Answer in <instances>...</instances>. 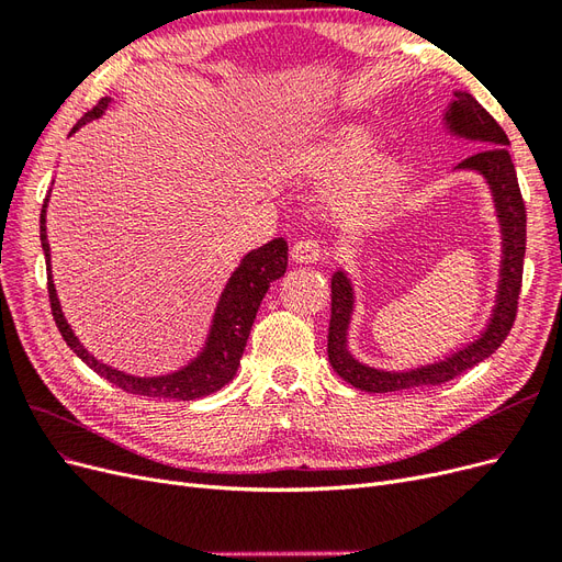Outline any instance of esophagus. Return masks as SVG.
Wrapping results in <instances>:
<instances>
[{"instance_id": "obj_1", "label": "esophagus", "mask_w": 562, "mask_h": 562, "mask_svg": "<svg viewBox=\"0 0 562 562\" xmlns=\"http://www.w3.org/2000/svg\"><path fill=\"white\" fill-rule=\"evenodd\" d=\"M321 244L316 239H300L293 244V250H291V258L295 262H302V265H312V262H318L321 260Z\"/></svg>"}]
</instances>
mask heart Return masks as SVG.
<instances>
[{"label":"heart","mask_w":562,"mask_h":562,"mask_svg":"<svg viewBox=\"0 0 562 562\" xmlns=\"http://www.w3.org/2000/svg\"><path fill=\"white\" fill-rule=\"evenodd\" d=\"M372 151H375V140L368 131H347L314 157L312 176L323 184H347L368 166ZM389 180L391 171L386 166L370 168L368 173L359 178V182L351 184L345 201L347 211L363 215L375 209L386 192Z\"/></svg>","instance_id":"obj_1"}]
</instances>
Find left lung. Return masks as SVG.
<instances>
[{"instance_id": "8db88e82", "label": "left lung", "mask_w": 562, "mask_h": 562, "mask_svg": "<svg viewBox=\"0 0 562 562\" xmlns=\"http://www.w3.org/2000/svg\"><path fill=\"white\" fill-rule=\"evenodd\" d=\"M454 103L448 112V124L454 133L464 138L483 143L479 151L467 157L459 168H473L487 178L492 194L502 220L504 232V260H502V281H499V300L495 307L487 330L479 342L457 351L450 359L436 366L417 368L411 372H382L359 363L347 351V326L351 316V285L342 271H337L330 283V328H328V359L335 372L351 386L370 391V394H386V391H403L417 386H436L450 382L485 361L490 353H495L506 335L512 333L514 321L518 316V300L522 285V260H525V241H527V213L525 201L518 187L516 168L508 155V138L504 128L497 124L479 100L471 93H454Z\"/></svg>"}]
</instances>
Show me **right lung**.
Wrapping results in <instances>:
<instances>
[{
  "label": "right lung",
  "mask_w": 562,
  "mask_h": 562,
  "mask_svg": "<svg viewBox=\"0 0 562 562\" xmlns=\"http://www.w3.org/2000/svg\"><path fill=\"white\" fill-rule=\"evenodd\" d=\"M108 103L110 98L98 100V105L83 114L75 124L72 133L79 126L91 122V119L103 114ZM46 203H48V196L44 199L42 215H40V236H42L44 255H46L50 314H54V321L67 347H70L83 363H87L91 370H95L100 378H105L114 386L124 389L126 394H138L147 398L194 401V398L213 394V391L223 389L229 380H234L236 368H239L241 353L248 342L255 314L260 310V302L269 291V285L285 274L288 244L283 239H274L265 244L262 248L248 252L241 267L234 271V277L229 279L223 297H220L206 349H203V353L196 361H192L190 366L178 372H171V375L133 378V375H126V372H119V370H112L110 366L98 363L93 356L79 345V339L75 337L70 326H67V321L60 312V302L56 297L54 281H50V260H48V241H46Z\"/></svg>",
  "instance_id": "add662e5"
}]
</instances>
